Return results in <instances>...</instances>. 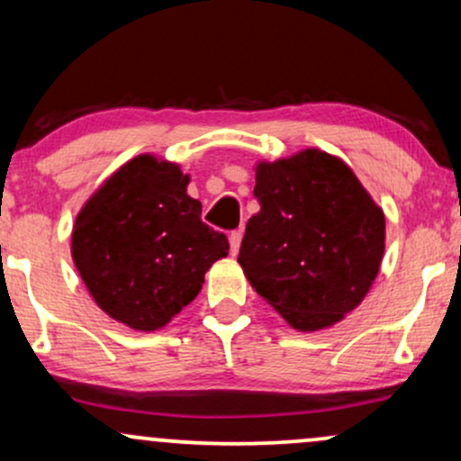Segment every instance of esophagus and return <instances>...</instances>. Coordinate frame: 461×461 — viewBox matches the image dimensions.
Segmentation results:
<instances>
[{
	"label": "esophagus",
	"instance_id": "34e87169",
	"mask_svg": "<svg viewBox=\"0 0 461 461\" xmlns=\"http://www.w3.org/2000/svg\"><path fill=\"white\" fill-rule=\"evenodd\" d=\"M240 242H242V230L231 231L230 234V247H231V256H236L240 251Z\"/></svg>",
	"mask_w": 461,
	"mask_h": 461
}]
</instances>
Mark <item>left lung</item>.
I'll return each instance as SVG.
<instances>
[{"instance_id":"obj_1","label":"left lung","mask_w":461,"mask_h":461,"mask_svg":"<svg viewBox=\"0 0 461 461\" xmlns=\"http://www.w3.org/2000/svg\"><path fill=\"white\" fill-rule=\"evenodd\" d=\"M253 194L260 212L238 256L249 284L294 330L340 322L382 267L384 210L340 158L321 149L258 162Z\"/></svg>"}]
</instances>
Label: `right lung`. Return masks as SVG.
<instances>
[{"label":"right lung","mask_w":461,"mask_h":461,"mask_svg":"<svg viewBox=\"0 0 461 461\" xmlns=\"http://www.w3.org/2000/svg\"><path fill=\"white\" fill-rule=\"evenodd\" d=\"M179 164L142 153L114 171L76 216L71 256L95 303L136 331L162 330L230 253L201 221Z\"/></svg>","instance_id":"right-lung-1"}]
</instances>
